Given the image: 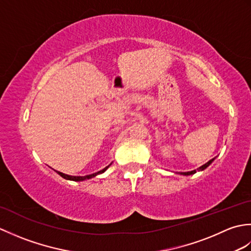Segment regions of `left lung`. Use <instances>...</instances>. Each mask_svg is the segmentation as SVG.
<instances>
[{
	"label": "left lung",
	"mask_w": 251,
	"mask_h": 251,
	"mask_svg": "<svg viewBox=\"0 0 251 251\" xmlns=\"http://www.w3.org/2000/svg\"><path fill=\"white\" fill-rule=\"evenodd\" d=\"M215 161V158H212V159H210V161H208L206 164H204V165H201V166L200 167V168H197V170H201V172H202V170H205L208 166H209V165ZM196 173V170L194 169V170H191V172H185V173H177V174H179V175H182V176H190V175H194Z\"/></svg>",
	"instance_id": "obj_1"
}]
</instances>
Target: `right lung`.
<instances>
[{"mask_svg": "<svg viewBox=\"0 0 251 251\" xmlns=\"http://www.w3.org/2000/svg\"><path fill=\"white\" fill-rule=\"evenodd\" d=\"M111 164H112V163H111ZM111 164L108 165V166H106V167H104L103 169L99 170V172L95 173V174H90V175H87V176H70V175H66V174H63V173H60V172H57V174L60 175L63 179H67V180H71V181H84V180H87V179H92V178L96 177V176H98V175H100V174H103V173L105 172V170L111 166Z\"/></svg>", "mask_w": 251, "mask_h": 251, "instance_id": "right-lung-1", "label": "right lung"}]
</instances>
